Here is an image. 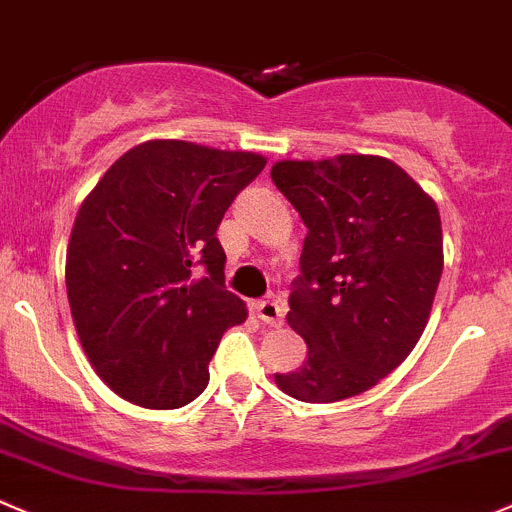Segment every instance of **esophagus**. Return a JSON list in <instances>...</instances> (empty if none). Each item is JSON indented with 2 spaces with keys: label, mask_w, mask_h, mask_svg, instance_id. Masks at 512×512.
Masks as SVG:
<instances>
[{
  "label": "esophagus",
  "mask_w": 512,
  "mask_h": 512,
  "mask_svg": "<svg viewBox=\"0 0 512 512\" xmlns=\"http://www.w3.org/2000/svg\"><path fill=\"white\" fill-rule=\"evenodd\" d=\"M255 312L262 322H267V325H282V320H285V305H282V300H277V297L257 300Z\"/></svg>",
  "instance_id": "1"
}]
</instances>
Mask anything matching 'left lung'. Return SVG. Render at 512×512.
Masks as SVG:
<instances>
[{
  "mask_svg": "<svg viewBox=\"0 0 512 512\" xmlns=\"http://www.w3.org/2000/svg\"><path fill=\"white\" fill-rule=\"evenodd\" d=\"M307 227L287 325L307 360L275 375L302 403L365 393L410 355L443 275L438 205L377 155L282 160L270 172Z\"/></svg>",
  "mask_w": 512,
  "mask_h": 512,
  "instance_id": "left-lung-1",
  "label": "left lung"
}]
</instances>
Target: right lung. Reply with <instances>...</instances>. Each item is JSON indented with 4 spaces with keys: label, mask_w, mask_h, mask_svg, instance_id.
<instances>
[{
    "label": "right lung",
    "mask_w": 512,
    "mask_h": 512,
    "mask_svg": "<svg viewBox=\"0 0 512 512\" xmlns=\"http://www.w3.org/2000/svg\"><path fill=\"white\" fill-rule=\"evenodd\" d=\"M265 165L255 152L150 140L82 202L67 297L89 362L119 398L175 410L207 388L222 335L247 317L225 290L217 227Z\"/></svg>",
    "instance_id": "add662e5"
}]
</instances>
